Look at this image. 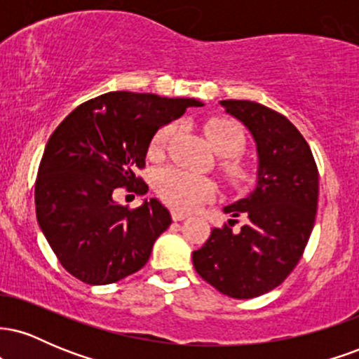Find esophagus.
Segmentation results:
<instances>
[{
  "label": "esophagus",
  "instance_id": "esophagus-1",
  "mask_svg": "<svg viewBox=\"0 0 359 359\" xmlns=\"http://www.w3.org/2000/svg\"><path fill=\"white\" fill-rule=\"evenodd\" d=\"M170 216H172V219H174V221H184V219H187L189 214L187 212H182V211H177V209H174V211L170 212Z\"/></svg>",
  "mask_w": 359,
  "mask_h": 359
}]
</instances>
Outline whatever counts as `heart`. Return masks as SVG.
I'll list each match as a JSON object with an SVG mask.
<instances>
[{"mask_svg": "<svg viewBox=\"0 0 359 359\" xmlns=\"http://www.w3.org/2000/svg\"><path fill=\"white\" fill-rule=\"evenodd\" d=\"M174 125L160 128L150 143V154L160 155L167 142L174 133ZM204 133L214 150L222 156H228L226 172L233 180H243L246 177V168L243 163L234 160L245 150L246 137L245 131L238 123L226 118H211L204 125ZM155 191L163 203L175 209H194L212 196L214 182L209 177L191 174L179 167L160 168L154 179Z\"/></svg>", "mask_w": 359, "mask_h": 359, "instance_id": "heart-1", "label": "heart"}]
</instances>
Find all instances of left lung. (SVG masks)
Returning <instances> with one entry per match:
<instances>
[{
	"instance_id": "1",
	"label": "left lung",
	"mask_w": 359,
	"mask_h": 359,
	"mask_svg": "<svg viewBox=\"0 0 359 359\" xmlns=\"http://www.w3.org/2000/svg\"><path fill=\"white\" fill-rule=\"evenodd\" d=\"M257 142L255 191L226 205L234 219L192 253L194 269L221 294L253 299L273 290L302 258L316 222L319 170L306 138L283 114L253 101H221ZM241 217L245 224L234 232Z\"/></svg>"
}]
</instances>
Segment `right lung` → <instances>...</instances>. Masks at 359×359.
I'll return each mask as SVG.
<instances>
[{
  "mask_svg": "<svg viewBox=\"0 0 359 359\" xmlns=\"http://www.w3.org/2000/svg\"><path fill=\"white\" fill-rule=\"evenodd\" d=\"M189 106L203 102L116 90L82 102L55 128L36 174V219L72 277L106 285L145 266L170 214L156 199L116 204L113 192L148 191L137 174L148 147Z\"/></svg>",
  "mask_w": 359,
  "mask_h": 359,
  "instance_id": "obj_1",
  "label": "right lung"
}]
</instances>
